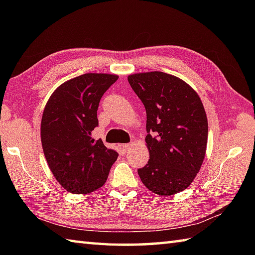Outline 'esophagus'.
<instances>
[{
  "label": "esophagus",
  "instance_id": "1",
  "mask_svg": "<svg viewBox=\"0 0 255 255\" xmlns=\"http://www.w3.org/2000/svg\"><path fill=\"white\" fill-rule=\"evenodd\" d=\"M129 148H130V144H129V143H124V144L121 145V149H122L123 151H125V152H126V151H127Z\"/></svg>",
  "mask_w": 255,
  "mask_h": 255
}]
</instances>
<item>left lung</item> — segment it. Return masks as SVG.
<instances>
[{"label": "left lung", "mask_w": 255, "mask_h": 255, "mask_svg": "<svg viewBox=\"0 0 255 255\" xmlns=\"http://www.w3.org/2000/svg\"><path fill=\"white\" fill-rule=\"evenodd\" d=\"M128 82L147 112L150 159L138 174L161 196L180 193L191 185L205 158L208 123L203 103L187 83L164 72L132 74Z\"/></svg>", "instance_id": "1"}]
</instances>
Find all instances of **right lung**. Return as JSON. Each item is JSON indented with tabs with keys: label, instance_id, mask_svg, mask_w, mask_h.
Instances as JSON below:
<instances>
[{
	"label": "right lung",
	"instance_id": "1",
	"mask_svg": "<svg viewBox=\"0 0 255 255\" xmlns=\"http://www.w3.org/2000/svg\"><path fill=\"white\" fill-rule=\"evenodd\" d=\"M114 74L86 73L53 92L41 118V143L52 174L72 194H88L104 185L117 151L106 148L92 131L99 126L97 110Z\"/></svg>",
	"mask_w": 255,
	"mask_h": 255
}]
</instances>
